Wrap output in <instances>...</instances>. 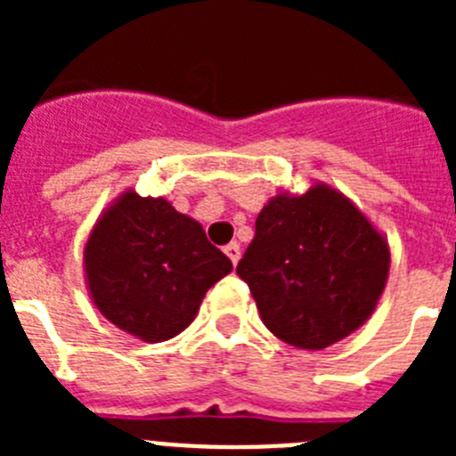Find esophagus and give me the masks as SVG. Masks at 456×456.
Listing matches in <instances>:
<instances>
[{"instance_id":"34e87169","label":"esophagus","mask_w":456,"mask_h":456,"mask_svg":"<svg viewBox=\"0 0 456 456\" xmlns=\"http://www.w3.org/2000/svg\"><path fill=\"white\" fill-rule=\"evenodd\" d=\"M224 251H225V256L231 257V263H232V265L240 263V256H241V253H240V244H237V241H231V244H228V247L224 248Z\"/></svg>"}]
</instances>
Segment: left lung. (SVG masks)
<instances>
[{
  "label": "left lung",
  "instance_id": "obj_1",
  "mask_svg": "<svg viewBox=\"0 0 456 456\" xmlns=\"http://www.w3.org/2000/svg\"><path fill=\"white\" fill-rule=\"evenodd\" d=\"M390 267L388 241L326 184L281 193L256 219L237 265L265 326L299 349H324L372 315Z\"/></svg>",
  "mask_w": 456,
  "mask_h": 456
}]
</instances>
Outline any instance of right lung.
I'll return each instance as SVG.
<instances>
[{
  "label": "right lung",
  "mask_w": 456,
  "mask_h": 456,
  "mask_svg": "<svg viewBox=\"0 0 456 456\" xmlns=\"http://www.w3.org/2000/svg\"><path fill=\"white\" fill-rule=\"evenodd\" d=\"M84 265L100 313L146 342L184 331L205 292L232 269L199 221L175 212L168 200L134 191L100 216Z\"/></svg>",
  "instance_id": "1"
}]
</instances>
